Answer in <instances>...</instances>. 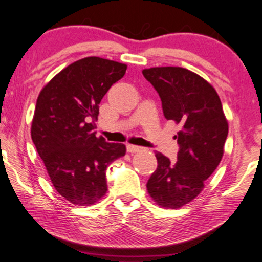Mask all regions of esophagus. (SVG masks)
<instances>
[{
  "mask_svg": "<svg viewBox=\"0 0 262 262\" xmlns=\"http://www.w3.org/2000/svg\"><path fill=\"white\" fill-rule=\"evenodd\" d=\"M142 149V147L140 146H135V145H127V150L129 153H136V152H140V150Z\"/></svg>",
  "mask_w": 262,
  "mask_h": 262,
  "instance_id": "1",
  "label": "esophagus"
}]
</instances>
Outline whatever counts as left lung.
I'll use <instances>...</instances> for the list:
<instances>
[{"label": "left lung", "instance_id": "1", "mask_svg": "<svg viewBox=\"0 0 262 262\" xmlns=\"http://www.w3.org/2000/svg\"><path fill=\"white\" fill-rule=\"evenodd\" d=\"M160 96L164 116L182 126L177 142V163L156 152L158 167L147 182V191L158 205L182 208L204 189L222 160L228 121L211 84L200 75L178 66L142 71Z\"/></svg>", "mask_w": 262, "mask_h": 262}]
</instances>
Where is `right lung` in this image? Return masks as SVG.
I'll list each match as a JSON object with an SVG mask.
<instances>
[{
  "mask_svg": "<svg viewBox=\"0 0 262 262\" xmlns=\"http://www.w3.org/2000/svg\"><path fill=\"white\" fill-rule=\"evenodd\" d=\"M126 64L88 57L53 77L36 99L31 135L57 192L70 203L95 204L106 193V167L126 154L123 143L95 135L98 104L124 76Z\"/></svg>",
  "mask_w": 262,
  "mask_h": 262,
  "instance_id": "add662e5",
  "label": "right lung"
}]
</instances>
